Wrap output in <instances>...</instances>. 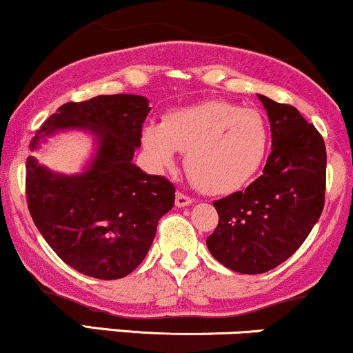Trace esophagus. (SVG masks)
I'll return each mask as SVG.
<instances>
[{
	"instance_id": "esophagus-1",
	"label": "esophagus",
	"mask_w": 353,
	"mask_h": 353,
	"mask_svg": "<svg viewBox=\"0 0 353 353\" xmlns=\"http://www.w3.org/2000/svg\"><path fill=\"white\" fill-rule=\"evenodd\" d=\"M189 204H192V197H189L188 194L179 192V190H177V192H176V205H177V208H185V205H189Z\"/></svg>"
}]
</instances>
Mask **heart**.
Listing matches in <instances>:
<instances>
[{"label": "heart", "mask_w": 353, "mask_h": 353, "mask_svg": "<svg viewBox=\"0 0 353 353\" xmlns=\"http://www.w3.org/2000/svg\"><path fill=\"white\" fill-rule=\"evenodd\" d=\"M143 143L157 168H168L179 151H188L185 169L194 184L208 194H229L261 169L269 129L255 109L228 101H204L174 109L163 123H149Z\"/></svg>", "instance_id": "b5f03b06"}]
</instances>
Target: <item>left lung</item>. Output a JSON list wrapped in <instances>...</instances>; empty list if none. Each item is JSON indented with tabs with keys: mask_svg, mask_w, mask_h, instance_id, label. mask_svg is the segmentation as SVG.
I'll use <instances>...</instances> for the list:
<instances>
[{
	"mask_svg": "<svg viewBox=\"0 0 353 353\" xmlns=\"http://www.w3.org/2000/svg\"><path fill=\"white\" fill-rule=\"evenodd\" d=\"M272 131L264 174L245 190L214 201L219 224L205 244L222 265L264 274L310 234L325 204L327 151L314 124L290 104L259 94Z\"/></svg>",
	"mask_w": 353,
	"mask_h": 353,
	"instance_id": "obj_1",
	"label": "left lung"
}]
</instances>
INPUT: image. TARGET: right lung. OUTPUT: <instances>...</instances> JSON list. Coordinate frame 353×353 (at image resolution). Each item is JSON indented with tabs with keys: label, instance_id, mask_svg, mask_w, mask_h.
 I'll list each match as a JSON object with an SVG mask.
<instances>
[{
	"label": "right lung",
	"instance_id": "obj_1",
	"mask_svg": "<svg viewBox=\"0 0 353 353\" xmlns=\"http://www.w3.org/2000/svg\"><path fill=\"white\" fill-rule=\"evenodd\" d=\"M136 94L66 103L44 121L31 141L56 129L81 128L98 136L88 171L59 176L26 159V201L34 225L58 257L101 281L131 274L144 261L159 219L172 209L176 188L132 164L151 108Z\"/></svg>",
	"mask_w": 353,
	"mask_h": 353
}]
</instances>
